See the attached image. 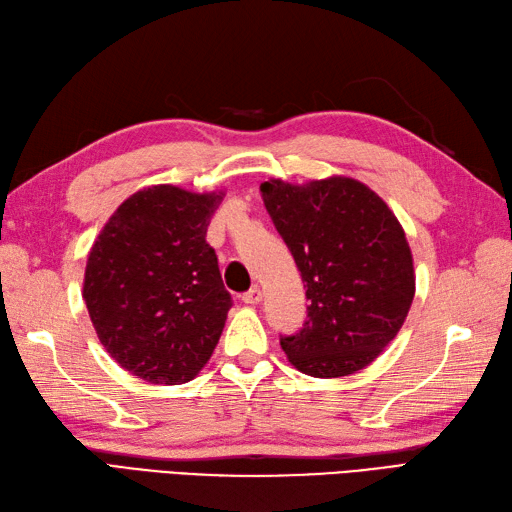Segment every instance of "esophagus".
Returning a JSON list of instances; mask_svg holds the SVG:
<instances>
[{
  "instance_id": "34e87169",
  "label": "esophagus",
  "mask_w": 512,
  "mask_h": 512,
  "mask_svg": "<svg viewBox=\"0 0 512 512\" xmlns=\"http://www.w3.org/2000/svg\"><path fill=\"white\" fill-rule=\"evenodd\" d=\"M242 301H244V303H248V305H257V303L261 301V290H259V285H253L251 290L244 292Z\"/></svg>"
}]
</instances>
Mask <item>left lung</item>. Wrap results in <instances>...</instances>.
<instances>
[{
  "mask_svg": "<svg viewBox=\"0 0 512 512\" xmlns=\"http://www.w3.org/2000/svg\"><path fill=\"white\" fill-rule=\"evenodd\" d=\"M305 281L307 320L283 336L290 364L312 377L362 371L399 334L414 299V264L395 213L349 176L259 185Z\"/></svg>",
  "mask_w": 512,
  "mask_h": 512,
  "instance_id": "obj_1",
  "label": "left lung"
}]
</instances>
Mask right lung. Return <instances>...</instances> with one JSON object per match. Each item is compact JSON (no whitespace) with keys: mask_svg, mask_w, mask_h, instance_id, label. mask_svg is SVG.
Masks as SVG:
<instances>
[{"mask_svg":"<svg viewBox=\"0 0 512 512\" xmlns=\"http://www.w3.org/2000/svg\"><path fill=\"white\" fill-rule=\"evenodd\" d=\"M224 192L150 185L115 209L87 257L82 299L106 353L150 384L194 379L227 323L205 235Z\"/></svg>","mask_w":512,"mask_h":512,"instance_id":"1","label":"right lung"}]
</instances>
